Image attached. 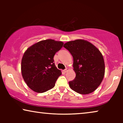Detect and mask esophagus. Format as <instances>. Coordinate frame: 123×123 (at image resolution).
<instances>
[{"label": "esophagus", "instance_id": "34e87169", "mask_svg": "<svg viewBox=\"0 0 123 123\" xmlns=\"http://www.w3.org/2000/svg\"><path fill=\"white\" fill-rule=\"evenodd\" d=\"M69 68H65L64 70V72H65V73H66V72H67L69 70Z\"/></svg>", "mask_w": 123, "mask_h": 123}]
</instances>
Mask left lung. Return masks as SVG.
<instances>
[{
    "label": "left lung",
    "mask_w": 123,
    "mask_h": 123,
    "mask_svg": "<svg viewBox=\"0 0 123 123\" xmlns=\"http://www.w3.org/2000/svg\"><path fill=\"white\" fill-rule=\"evenodd\" d=\"M73 58L74 80L69 82L70 88L77 93H92L100 85L105 75L103 56L96 47L84 40L67 42L64 45Z\"/></svg>",
    "instance_id": "1"
}]
</instances>
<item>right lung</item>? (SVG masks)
<instances>
[{
    "label": "right lung",
    "instance_id": "obj_1",
    "mask_svg": "<svg viewBox=\"0 0 123 123\" xmlns=\"http://www.w3.org/2000/svg\"><path fill=\"white\" fill-rule=\"evenodd\" d=\"M64 43L52 39L39 41L28 48L21 62L23 78L29 88L37 93L53 88L61 70L54 63V56Z\"/></svg>",
    "mask_w": 123,
    "mask_h": 123
}]
</instances>
